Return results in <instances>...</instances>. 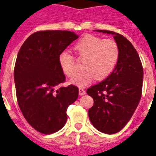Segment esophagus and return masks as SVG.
I'll use <instances>...</instances> for the list:
<instances>
[{
  "instance_id": "esophagus-1",
  "label": "esophagus",
  "mask_w": 156,
  "mask_h": 156,
  "mask_svg": "<svg viewBox=\"0 0 156 156\" xmlns=\"http://www.w3.org/2000/svg\"><path fill=\"white\" fill-rule=\"evenodd\" d=\"M86 92L85 90L82 88V87H80L79 88V95L80 96H83V95H85Z\"/></svg>"
}]
</instances>
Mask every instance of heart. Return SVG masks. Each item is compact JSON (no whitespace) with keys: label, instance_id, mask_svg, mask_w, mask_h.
I'll use <instances>...</instances> for the list:
<instances>
[{"label":"heart","instance_id":"heart-1","mask_svg":"<svg viewBox=\"0 0 156 156\" xmlns=\"http://www.w3.org/2000/svg\"><path fill=\"white\" fill-rule=\"evenodd\" d=\"M74 49L80 60H83V71L71 80L79 87L88 84L93 78L96 80L106 79L113 72L119 58V45L114 40L103 39L92 34L83 36L74 45ZM59 63L64 75L75 76L76 69L73 55L63 52L59 56Z\"/></svg>","mask_w":156,"mask_h":156}]
</instances>
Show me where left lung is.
<instances>
[{"label": "left lung", "mask_w": 156, "mask_h": 156, "mask_svg": "<svg viewBox=\"0 0 156 156\" xmlns=\"http://www.w3.org/2000/svg\"><path fill=\"white\" fill-rule=\"evenodd\" d=\"M96 31L113 35L119 48V58L109 76L87 89L94 100L88 116L98 131L115 134L129 121L140 103L144 69L138 52L128 40L112 31Z\"/></svg>", "instance_id": "left-lung-1"}]
</instances>
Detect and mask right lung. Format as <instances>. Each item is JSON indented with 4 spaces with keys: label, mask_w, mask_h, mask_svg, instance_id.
Returning a JSON list of instances; mask_svg holds the SVG:
<instances>
[{
    "label": "right lung",
    "mask_w": 156,
    "mask_h": 156,
    "mask_svg": "<svg viewBox=\"0 0 156 156\" xmlns=\"http://www.w3.org/2000/svg\"><path fill=\"white\" fill-rule=\"evenodd\" d=\"M78 35L70 31H39L20 47L14 68L17 103L23 115L42 134L58 132L66 123L68 107L78 98L75 85L60 86L65 76L59 56Z\"/></svg>",
    "instance_id": "obj_1"
}]
</instances>
